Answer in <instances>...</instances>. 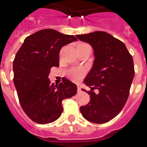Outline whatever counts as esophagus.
<instances>
[{"label": "esophagus", "mask_w": 147, "mask_h": 147, "mask_svg": "<svg viewBox=\"0 0 147 147\" xmlns=\"http://www.w3.org/2000/svg\"><path fill=\"white\" fill-rule=\"evenodd\" d=\"M78 92H81L82 91V88H81V86L78 85Z\"/></svg>", "instance_id": "34e87169"}]
</instances>
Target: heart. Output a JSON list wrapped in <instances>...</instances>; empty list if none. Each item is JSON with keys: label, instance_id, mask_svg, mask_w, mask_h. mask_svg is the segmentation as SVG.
Here are the masks:
<instances>
[{"label": "heart", "instance_id": "heart-1", "mask_svg": "<svg viewBox=\"0 0 147 147\" xmlns=\"http://www.w3.org/2000/svg\"><path fill=\"white\" fill-rule=\"evenodd\" d=\"M85 46H89L88 44L86 43L82 42L79 43L77 46L78 47H85ZM67 76L71 78V80L73 81H78L82 78L84 75V71L82 69H78V68H72V69H70L69 70H68Z\"/></svg>", "mask_w": 147, "mask_h": 147}]
</instances>
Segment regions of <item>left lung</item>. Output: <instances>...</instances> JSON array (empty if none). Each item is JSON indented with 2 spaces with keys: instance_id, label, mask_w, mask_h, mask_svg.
I'll list each match as a JSON object with an SVG mask.
<instances>
[{
  "instance_id": "1",
  "label": "left lung",
  "mask_w": 147,
  "mask_h": 147,
  "mask_svg": "<svg viewBox=\"0 0 147 147\" xmlns=\"http://www.w3.org/2000/svg\"><path fill=\"white\" fill-rule=\"evenodd\" d=\"M76 37L92 46L95 57L84 81L91 90L82 89L90 95V102L80 107V111L90 122L107 123L127 102L134 76L133 57L122 41L107 32L96 31Z\"/></svg>"
}]
</instances>
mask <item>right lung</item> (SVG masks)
<instances>
[{
	"label": "right lung",
	"instance_id": "add662e5",
	"mask_svg": "<svg viewBox=\"0 0 147 147\" xmlns=\"http://www.w3.org/2000/svg\"><path fill=\"white\" fill-rule=\"evenodd\" d=\"M77 40L73 35L47 28L24 40L13 60V82L20 105L32 121L45 125L59 119L62 101L77 93L69 80L59 85L51 84L48 76L53 66H59V51L64 45Z\"/></svg>",
	"mask_w": 147,
	"mask_h": 147
}]
</instances>
